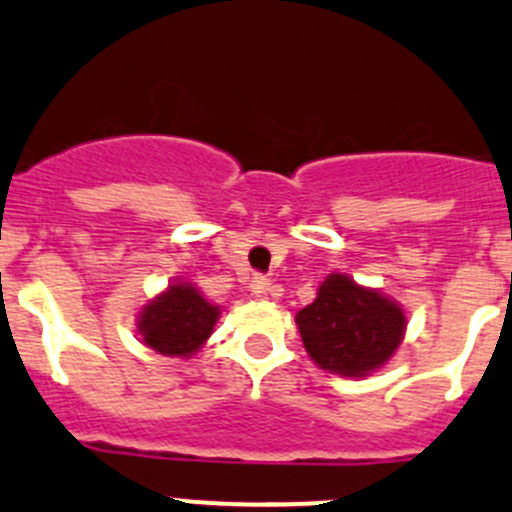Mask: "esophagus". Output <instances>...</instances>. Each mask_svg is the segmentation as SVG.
Segmentation results:
<instances>
[{"label":"esophagus","instance_id":"obj_1","mask_svg":"<svg viewBox=\"0 0 512 512\" xmlns=\"http://www.w3.org/2000/svg\"><path fill=\"white\" fill-rule=\"evenodd\" d=\"M250 289H252V294H255V297H267V294L272 292V280H270V277H265V275H255V277H252Z\"/></svg>","mask_w":512,"mask_h":512}]
</instances>
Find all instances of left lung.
Returning a JSON list of instances; mask_svg holds the SVG:
<instances>
[{"label": "left lung", "mask_w": 512, "mask_h": 512, "mask_svg": "<svg viewBox=\"0 0 512 512\" xmlns=\"http://www.w3.org/2000/svg\"><path fill=\"white\" fill-rule=\"evenodd\" d=\"M297 327L304 349L322 369L366 376L396 352L406 317L399 304L379 292L332 275L322 282L317 299L297 314Z\"/></svg>", "instance_id": "1"}]
</instances>
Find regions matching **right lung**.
<instances>
[{"instance_id":"1","label":"right lung","mask_w":512,"mask_h":512,"mask_svg":"<svg viewBox=\"0 0 512 512\" xmlns=\"http://www.w3.org/2000/svg\"><path fill=\"white\" fill-rule=\"evenodd\" d=\"M220 309L193 285H173L146 304L138 319L143 342L165 356H188L213 334Z\"/></svg>"}]
</instances>
